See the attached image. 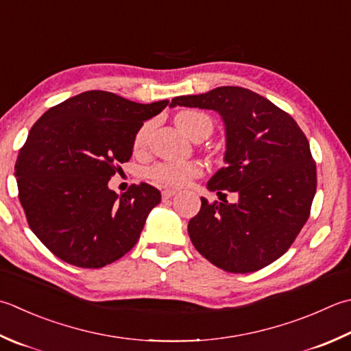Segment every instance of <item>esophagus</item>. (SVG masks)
Instances as JSON below:
<instances>
[{
    "label": "esophagus",
    "instance_id": "1",
    "mask_svg": "<svg viewBox=\"0 0 351 351\" xmlns=\"http://www.w3.org/2000/svg\"><path fill=\"white\" fill-rule=\"evenodd\" d=\"M175 195H176V191H175V190H171V189H166V190H162V191H161L162 201H167V199H170L171 196H175Z\"/></svg>",
    "mask_w": 351,
    "mask_h": 351
}]
</instances>
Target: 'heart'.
<instances>
[{
	"mask_svg": "<svg viewBox=\"0 0 351 351\" xmlns=\"http://www.w3.org/2000/svg\"><path fill=\"white\" fill-rule=\"evenodd\" d=\"M176 126L180 128L185 135H189L191 140H204L211 134L213 120L207 114L199 111H181L175 117ZM150 125H144L138 129L134 138V149L140 150L144 147L147 141ZM202 173L201 164L197 162H161L156 164L152 169H149L147 175L150 180L166 187H181V185L189 184L193 178H197Z\"/></svg>",
	"mask_w": 351,
	"mask_h": 351,
	"instance_id": "1",
	"label": "heart"
}]
</instances>
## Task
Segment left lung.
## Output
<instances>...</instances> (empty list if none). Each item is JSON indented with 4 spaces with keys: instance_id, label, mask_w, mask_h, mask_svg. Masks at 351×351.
I'll list each match as a JSON object with an SVG mask.
<instances>
[{
    "instance_id": "1",
    "label": "left lung",
    "mask_w": 351,
    "mask_h": 351,
    "mask_svg": "<svg viewBox=\"0 0 351 351\" xmlns=\"http://www.w3.org/2000/svg\"><path fill=\"white\" fill-rule=\"evenodd\" d=\"M170 106L213 109L222 117L226 166L207 189L239 195L237 204L201 197V210L189 222L191 243L226 272L248 274L276 262L307 222L317 191V164L303 130L283 109L240 86L180 95Z\"/></svg>"
}]
</instances>
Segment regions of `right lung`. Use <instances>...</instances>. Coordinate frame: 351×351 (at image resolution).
<instances>
[{
  "label": "right lung",
  "instance_id": "1",
  "mask_svg": "<svg viewBox=\"0 0 351 351\" xmlns=\"http://www.w3.org/2000/svg\"><path fill=\"white\" fill-rule=\"evenodd\" d=\"M169 100L149 105L86 91L34 123L15 164L19 202L30 230L64 262L97 269L138 242L161 193L146 182L119 196L108 187L132 156L143 123Z\"/></svg>",
  "mask_w": 351,
  "mask_h": 351
}]
</instances>
